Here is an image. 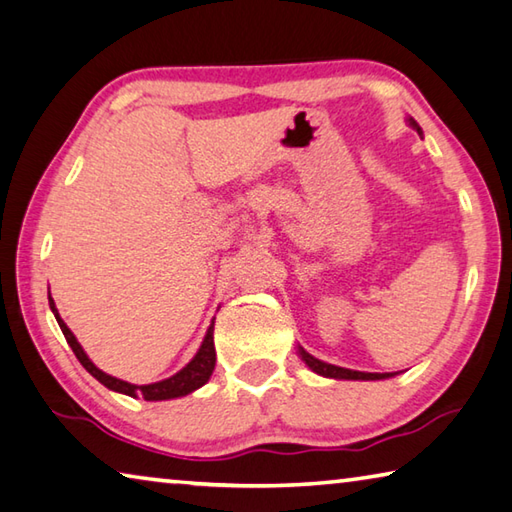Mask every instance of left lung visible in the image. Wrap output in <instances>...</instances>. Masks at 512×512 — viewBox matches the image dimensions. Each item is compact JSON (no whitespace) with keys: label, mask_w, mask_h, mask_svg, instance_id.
<instances>
[{"label":"left lung","mask_w":512,"mask_h":512,"mask_svg":"<svg viewBox=\"0 0 512 512\" xmlns=\"http://www.w3.org/2000/svg\"><path fill=\"white\" fill-rule=\"evenodd\" d=\"M410 125L416 127V132L421 134V127L416 125V120L410 118ZM300 356L302 360L309 365L315 374L320 376H327V378H338V380H380V378H392L394 374H367V371H353V369H345V367H336V365H329V362H322L318 358H313L311 353H306L300 347Z\"/></svg>","instance_id":"left-lung-1"}]
</instances>
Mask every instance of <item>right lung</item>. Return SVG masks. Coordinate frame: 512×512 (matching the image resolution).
<instances>
[{"mask_svg":"<svg viewBox=\"0 0 512 512\" xmlns=\"http://www.w3.org/2000/svg\"><path fill=\"white\" fill-rule=\"evenodd\" d=\"M49 304H51V311L55 315V320H58L60 329L64 333V338H67L69 347L76 353V358L80 360V365L85 367L91 376L96 380H100L102 385L114 389V392L120 394H127V396H143L145 401H167V398H179L194 392V389H199L201 385L208 383V378L212 376V369H215V362H217V353H215V340H212V331H215V320H212L210 329L206 333V338H203V345L197 351V356H194L188 365H185L179 374H174L172 378H165L159 380V383H152V385H132V383H125V380L114 378L105 374V371H100L94 362L87 358V353L82 351V347L78 345V340L73 333L69 331L67 324L62 322L58 309H55V302L51 300L49 295Z\"/></svg>","mask_w":512,"mask_h":512,"instance_id":"1","label":"right lung"}]
</instances>
